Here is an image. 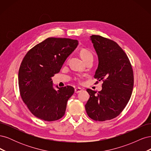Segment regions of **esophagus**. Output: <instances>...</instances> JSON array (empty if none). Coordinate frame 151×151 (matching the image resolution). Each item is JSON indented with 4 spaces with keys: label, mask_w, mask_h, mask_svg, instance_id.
<instances>
[{
    "label": "esophagus",
    "mask_w": 151,
    "mask_h": 151,
    "mask_svg": "<svg viewBox=\"0 0 151 151\" xmlns=\"http://www.w3.org/2000/svg\"><path fill=\"white\" fill-rule=\"evenodd\" d=\"M82 91V89H81V88H75V93H80L81 91Z\"/></svg>",
    "instance_id": "obj_1"
}]
</instances>
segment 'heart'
<instances>
[{"mask_svg":"<svg viewBox=\"0 0 151 151\" xmlns=\"http://www.w3.org/2000/svg\"><path fill=\"white\" fill-rule=\"evenodd\" d=\"M80 55L82 57V58L83 59V60L86 62L88 59L90 58H93V54L90 51H89L87 49H83L80 52Z\"/></svg>","mask_w":151,"mask_h":151,"instance_id":"heart-1","label":"heart"}]
</instances>
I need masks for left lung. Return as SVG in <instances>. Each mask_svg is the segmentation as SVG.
<instances>
[{
  "label": "left lung",
  "instance_id": "1",
  "mask_svg": "<svg viewBox=\"0 0 151 151\" xmlns=\"http://www.w3.org/2000/svg\"><path fill=\"white\" fill-rule=\"evenodd\" d=\"M91 40L98 57L94 78L102 81V90L87 91L90 98L85 105L87 114L95 121L111 120L125 108L134 87V72L127 54L115 42L99 35Z\"/></svg>",
  "mask_w": 151,
  "mask_h": 151
}]
</instances>
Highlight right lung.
<instances>
[{
	"instance_id": "1",
	"label": "right lung",
	"mask_w": 151,
	"mask_h": 151,
	"mask_svg": "<svg viewBox=\"0 0 151 151\" xmlns=\"http://www.w3.org/2000/svg\"><path fill=\"white\" fill-rule=\"evenodd\" d=\"M77 45L76 40L48 38L26 54L18 73V84L22 101L36 117L52 122L64 115L74 88L57 86L55 90L52 77L60 72Z\"/></svg>"
}]
</instances>
